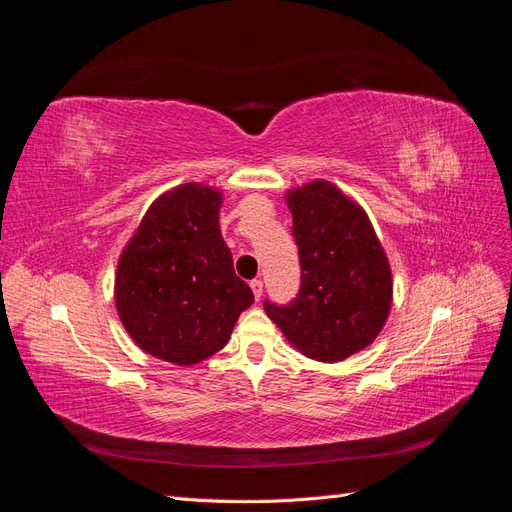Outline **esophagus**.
Returning <instances> with one entry per match:
<instances>
[{
    "mask_svg": "<svg viewBox=\"0 0 512 512\" xmlns=\"http://www.w3.org/2000/svg\"><path fill=\"white\" fill-rule=\"evenodd\" d=\"M250 288H252V292H254V299L258 301V299L262 297V282H260V280H252V282H250Z\"/></svg>",
    "mask_w": 512,
    "mask_h": 512,
    "instance_id": "obj_1",
    "label": "esophagus"
}]
</instances>
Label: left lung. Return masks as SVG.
<instances>
[{"instance_id":"obj_1","label":"left lung","mask_w":512,"mask_h":512,"mask_svg":"<svg viewBox=\"0 0 512 512\" xmlns=\"http://www.w3.org/2000/svg\"><path fill=\"white\" fill-rule=\"evenodd\" d=\"M286 203L301 290L288 305L265 301V312L307 359L344 361L374 342L391 314L389 258L363 207L331 181L294 188Z\"/></svg>"}]
</instances>
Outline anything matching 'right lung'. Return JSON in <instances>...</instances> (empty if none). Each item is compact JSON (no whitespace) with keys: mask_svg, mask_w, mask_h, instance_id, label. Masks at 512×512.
Returning a JSON list of instances; mask_svg holds the SVG:
<instances>
[{"mask_svg":"<svg viewBox=\"0 0 512 512\" xmlns=\"http://www.w3.org/2000/svg\"><path fill=\"white\" fill-rule=\"evenodd\" d=\"M220 207V190L177 185L153 200L119 256L117 314L134 344L160 361L188 367L209 359L254 303L232 267Z\"/></svg>","mask_w":512,"mask_h":512,"instance_id":"add662e5","label":"right lung"}]
</instances>
